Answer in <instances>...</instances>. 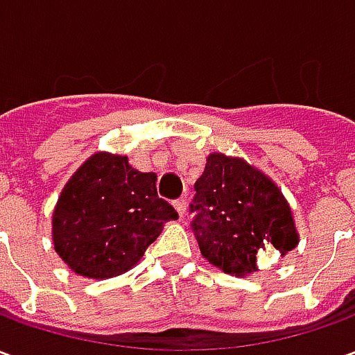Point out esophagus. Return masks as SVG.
<instances>
[{
  "label": "esophagus",
  "instance_id": "esophagus-1",
  "mask_svg": "<svg viewBox=\"0 0 355 355\" xmlns=\"http://www.w3.org/2000/svg\"><path fill=\"white\" fill-rule=\"evenodd\" d=\"M173 205H175V209H177V211H178V215H180V216L186 215V200H184V198H180V200H177V201H175V203H173Z\"/></svg>",
  "mask_w": 355,
  "mask_h": 355
}]
</instances>
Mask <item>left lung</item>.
Returning <instances> with one entry per match:
<instances>
[{
  "mask_svg": "<svg viewBox=\"0 0 355 355\" xmlns=\"http://www.w3.org/2000/svg\"><path fill=\"white\" fill-rule=\"evenodd\" d=\"M193 190L192 230L203 259L224 274H253L264 251L285 254L297 247L287 200L264 173L243 159L211 154Z\"/></svg>",
  "mask_w": 355,
  "mask_h": 355,
  "instance_id": "8db88e82",
  "label": "left lung"
}]
</instances>
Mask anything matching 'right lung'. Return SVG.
I'll return each mask as SVG.
<instances>
[{"label":"right lung","instance_id":"obj_1","mask_svg":"<svg viewBox=\"0 0 355 355\" xmlns=\"http://www.w3.org/2000/svg\"><path fill=\"white\" fill-rule=\"evenodd\" d=\"M154 173L132 169L125 155L98 152L66 182L53 213V243L76 274L106 279L125 274L178 218L157 196Z\"/></svg>","mask_w":355,"mask_h":355}]
</instances>
